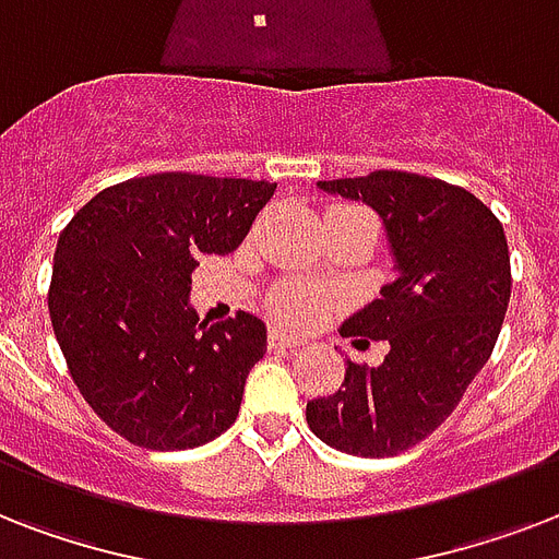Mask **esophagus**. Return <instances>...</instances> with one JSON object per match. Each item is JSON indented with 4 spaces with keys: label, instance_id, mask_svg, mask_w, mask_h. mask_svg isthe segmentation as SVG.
I'll return each mask as SVG.
<instances>
[{
    "label": "esophagus",
    "instance_id": "esophagus-1",
    "mask_svg": "<svg viewBox=\"0 0 559 559\" xmlns=\"http://www.w3.org/2000/svg\"><path fill=\"white\" fill-rule=\"evenodd\" d=\"M296 345H301V340L284 331V328H272L270 331V348H296Z\"/></svg>",
    "mask_w": 559,
    "mask_h": 559
}]
</instances>
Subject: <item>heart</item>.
I'll return each mask as SVG.
<instances>
[{"instance_id": "obj_1", "label": "heart", "mask_w": 559, "mask_h": 559, "mask_svg": "<svg viewBox=\"0 0 559 559\" xmlns=\"http://www.w3.org/2000/svg\"><path fill=\"white\" fill-rule=\"evenodd\" d=\"M272 307H275V313H278L281 319H287V322H307V319L313 316L316 301L307 296V293H301V289H284V293L275 296Z\"/></svg>"}]
</instances>
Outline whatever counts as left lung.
<instances>
[{
	"instance_id": "1",
	"label": "left lung",
	"mask_w": 559,
	"mask_h": 559,
	"mask_svg": "<svg viewBox=\"0 0 559 559\" xmlns=\"http://www.w3.org/2000/svg\"><path fill=\"white\" fill-rule=\"evenodd\" d=\"M319 188L377 211L394 278L340 331L385 340V359H348L342 389L307 403V424L333 450L385 459L435 432L493 354L511 301L508 240L485 202L441 179L373 170Z\"/></svg>"
}]
</instances>
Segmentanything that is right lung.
<instances>
[{
	"instance_id": "right-lung-1",
	"label": "right lung",
	"mask_w": 559,
	"mask_h": 559,
	"mask_svg": "<svg viewBox=\"0 0 559 559\" xmlns=\"http://www.w3.org/2000/svg\"><path fill=\"white\" fill-rule=\"evenodd\" d=\"M275 182L156 174L92 197L57 240L48 313L95 415L147 450H193L235 424L266 324L200 322V254L243 243Z\"/></svg>"
}]
</instances>
